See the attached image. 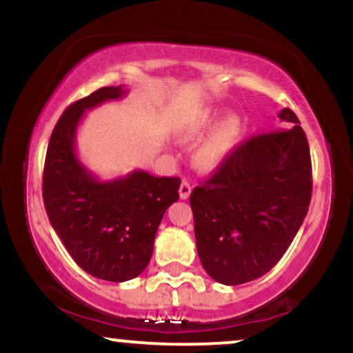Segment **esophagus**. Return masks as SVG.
Returning a JSON list of instances; mask_svg holds the SVG:
<instances>
[{"mask_svg": "<svg viewBox=\"0 0 353 353\" xmlns=\"http://www.w3.org/2000/svg\"><path fill=\"white\" fill-rule=\"evenodd\" d=\"M190 192H192V187L189 184V181H182L181 182V187H179V197L182 200H187L190 197Z\"/></svg>", "mask_w": 353, "mask_h": 353, "instance_id": "1", "label": "esophagus"}]
</instances>
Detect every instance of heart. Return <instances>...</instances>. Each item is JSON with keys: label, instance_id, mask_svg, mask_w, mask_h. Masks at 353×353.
Returning a JSON list of instances; mask_svg holds the SVG:
<instances>
[{"label": "heart", "instance_id": "heart-1", "mask_svg": "<svg viewBox=\"0 0 353 353\" xmlns=\"http://www.w3.org/2000/svg\"><path fill=\"white\" fill-rule=\"evenodd\" d=\"M215 123V115H207L202 122L195 125L192 130L187 132L185 140L190 143L202 140L210 128ZM239 130V119L236 115H226L225 119L220 120L212 133H210L207 140L199 146L197 154H195V161L199 168L202 169H213L221 163V159L230 153L233 148L236 135Z\"/></svg>", "mask_w": 353, "mask_h": 353}]
</instances>
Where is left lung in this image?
<instances>
[{
	"label": "left lung",
	"mask_w": 353,
	"mask_h": 353,
	"mask_svg": "<svg viewBox=\"0 0 353 353\" xmlns=\"http://www.w3.org/2000/svg\"><path fill=\"white\" fill-rule=\"evenodd\" d=\"M279 119L280 130L236 146L190 194L200 262L218 283L265 275L307 213L313 190L307 138L292 109Z\"/></svg>",
	"instance_id": "8db88e82"
}]
</instances>
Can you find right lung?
Returning a JSON list of instances; mask_svg holds the SVG:
<instances>
[{"instance_id": "right-lung-1", "label": "right lung", "mask_w": 353, "mask_h": 353, "mask_svg": "<svg viewBox=\"0 0 353 353\" xmlns=\"http://www.w3.org/2000/svg\"><path fill=\"white\" fill-rule=\"evenodd\" d=\"M127 94L101 88L66 107L48 141L42 195L48 220L73 261L89 275L127 282L148 265L154 236L169 205L179 200V177L133 171L102 182L77 156V130L86 110Z\"/></svg>"}]
</instances>
